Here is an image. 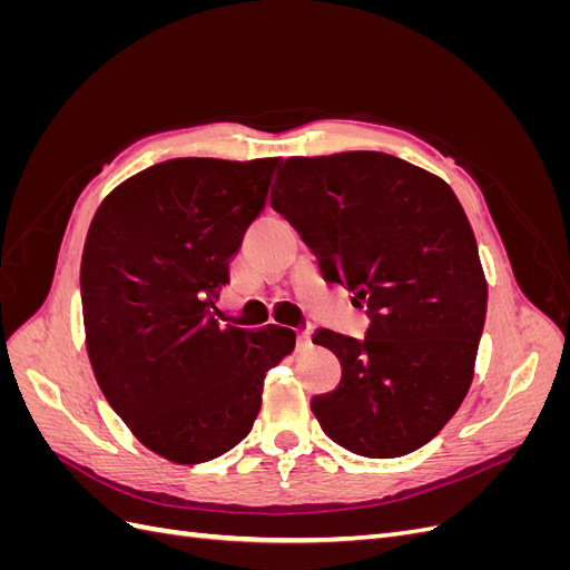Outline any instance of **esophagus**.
Returning <instances> with one entry per match:
<instances>
[{
  "label": "esophagus",
  "mask_w": 570,
  "mask_h": 570,
  "mask_svg": "<svg viewBox=\"0 0 570 570\" xmlns=\"http://www.w3.org/2000/svg\"><path fill=\"white\" fill-rule=\"evenodd\" d=\"M308 347H312V331H299L297 333V350L304 352Z\"/></svg>",
  "instance_id": "esophagus-1"
}]
</instances>
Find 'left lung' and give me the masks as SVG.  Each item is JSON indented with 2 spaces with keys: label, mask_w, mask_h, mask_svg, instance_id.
I'll return each instance as SVG.
<instances>
[{
  "label": "left lung",
  "mask_w": 570,
  "mask_h": 570,
  "mask_svg": "<svg viewBox=\"0 0 570 570\" xmlns=\"http://www.w3.org/2000/svg\"><path fill=\"white\" fill-rule=\"evenodd\" d=\"M327 283L368 308L364 340L318 331L342 366L314 396L323 433L358 456L392 459L433 440L473 381L488 314L475 235L452 187L383 151L287 159L271 189Z\"/></svg>",
  "instance_id": "8db88e82"
}]
</instances>
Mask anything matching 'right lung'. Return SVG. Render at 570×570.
I'll list each match as a JSON object with an SVG mask.
<instances>
[{
	"mask_svg": "<svg viewBox=\"0 0 570 570\" xmlns=\"http://www.w3.org/2000/svg\"><path fill=\"white\" fill-rule=\"evenodd\" d=\"M278 159H170L120 183L85 239L80 295L97 383L130 433L174 463L243 442L295 331L214 316Z\"/></svg>",
	"mask_w": 570,
	"mask_h": 570,
	"instance_id": "obj_1",
	"label": "right lung"
}]
</instances>
